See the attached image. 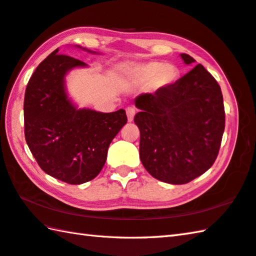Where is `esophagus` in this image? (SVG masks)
Instances as JSON below:
<instances>
[{
	"label": "esophagus",
	"instance_id": "esophagus-1",
	"mask_svg": "<svg viewBox=\"0 0 256 256\" xmlns=\"http://www.w3.org/2000/svg\"><path fill=\"white\" fill-rule=\"evenodd\" d=\"M126 115H128V122H132L133 118H134V115H135V108H126Z\"/></svg>",
	"mask_w": 256,
	"mask_h": 256
}]
</instances>
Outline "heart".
I'll use <instances>...</instances> for the list:
<instances>
[{
	"mask_svg": "<svg viewBox=\"0 0 256 256\" xmlns=\"http://www.w3.org/2000/svg\"><path fill=\"white\" fill-rule=\"evenodd\" d=\"M125 74L136 83L151 82L153 88H160L168 86L176 80L178 71L172 64L162 62H148L130 65L124 68Z\"/></svg>",
	"mask_w": 256,
	"mask_h": 256,
	"instance_id": "heart-1",
	"label": "heart"
}]
</instances>
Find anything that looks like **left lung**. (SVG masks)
Segmentation results:
<instances>
[{
  "instance_id": "left-lung-1",
  "label": "left lung",
  "mask_w": 256,
  "mask_h": 256,
  "mask_svg": "<svg viewBox=\"0 0 256 256\" xmlns=\"http://www.w3.org/2000/svg\"><path fill=\"white\" fill-rule=\"evenodd\" d=\"M185 64L194 63L181 54ZM134 123L141 133L140 158L158 181L185 184L212 166L225 128L223 95L203 65L155 93L135 98Z\"/></svg>"
}]
</instances>
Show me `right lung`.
Segmentation results:
<instances>
[{
  "instance_id": "right-lung-1",
  "label": "right lung",
  "mask_w": 256,
  "mask_h": 256,
  "mask_svg": "<svg viewBox=\"0 0 256 256\" xmlns=\"http://www.w3.org/2000/svg\"><path fill=\"white\" fill-rule=\"evenodd\" d=\"M83 66L86 64L58 54L56 48L38 64L24 96V134L30 151L45 173L68 184L88 182L101 172L110 144L128 122L123 108L102 113L72 103L65 75Z\"/></svg>"
}]
</instances>
